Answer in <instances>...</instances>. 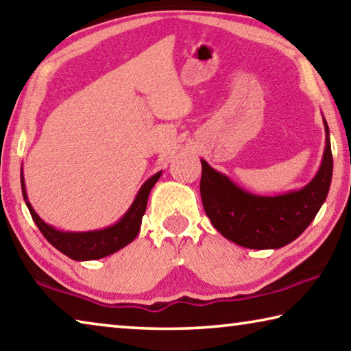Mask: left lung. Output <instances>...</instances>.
Listing matches in <instances>:
<instances>
[{
  "label": "left lung",
  "mask_w": 351,
  "mask_h": 351,
  "mask_svg": "<svg viewBox=\"0 0 351 351\" xmlns=\"http://www.w3.org/2000/svg\"><path fill=\"white\" fill-rule=\"evenodd\" d=\"M325 125V152L316 176L304 189L277 197H258L213 170L201 159L199 192L206 215L226 239L249 249H278L294 241L317 215L332 176L330 130Z\"/></svg>",
  "instance_id": "8db88e82"
}]
</instances>
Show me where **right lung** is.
Returning a JSON list of instances; mask_svg holds the SVG:
<instances>
[{
    "label": "right lung",
    "instance_id": "right-lung-1",
    "mask_svg": "<svg viewBox=\"0 0 351 351\" xmlns=\"http://www.w3.org/2000/svg\"><path fill=\"white\" fill-rule=\"evenodd\" d=\"M161 173L162 171H158L156 175H153L150 180H147L144 182V186L139 189L138 195H136L133 204L130 206L125 215L119 219L116 224H112L106 229L91 230V232H62V230H57L56 228H52V226L46 224L43 219L37 215V212L34 210L31 203H29L25 187V178H23V170L21 190L23 198L26 201V206L29 212H31L32 219L35 224H37L40 232L43 234L45 239L49 241L52 246L73 260H97L106 257V255L114 254L119 249L127 246L128 243H132L136 237H138L142 217H144L147 209L148 195H150V190L153 189L154 184H156Z\"/></svg>",
    "mask_w": 351,
    "mask_h": 351
}]
</instances>
